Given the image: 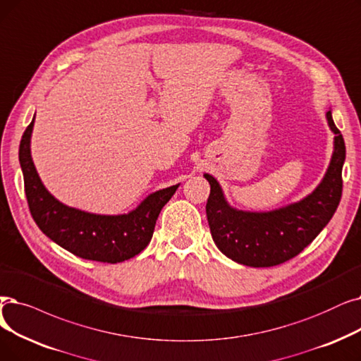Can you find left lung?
<instances>
[{
  "label": "left lung",
  "mask_w": 361,
  "mask_h": 361,
  "mask_svg": "<svg viewBox=\"0 0 361 361\" xmlns=\"http://www.w3.org/2000/svg\"><path fill=\"white\" fill-rule=\"evenodd\" d=\"M326 118L335 133L332 161L317 189L300 202L270 212L233 209L216 180L205 174L211 184L208 223L215 245L226 257L249 267H273L302 252L331 221L342 196L345 143L331 111Z\"/></svg>",
  "instance_id": "obj_1"
}]
</instances>
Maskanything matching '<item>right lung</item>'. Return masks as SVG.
Returning a JSON list of instances; mask_svg holds the SVG:
<instances>
[{
    "label": "right lung",
    "instance_id": "add662e5",
    "mask_svg": "<svg viewBox=\"0 0 361 361\" xmlns=\"http://www.w3.org/2000/svg\"><path fill=\"white\" fill-rule=\"evenodd\" d=\"M32 128L34 119L22 135L19 161L30 215L45 236L71 254L91 261L116 264L142 252L153 236L161 209L178 184L150 195L137 209L125 215H96L69 208L53 197L38 177L30 158Z\"/></svg>",
    "mask_w": 361,
    "mask_h": 361
}]
</instances>
